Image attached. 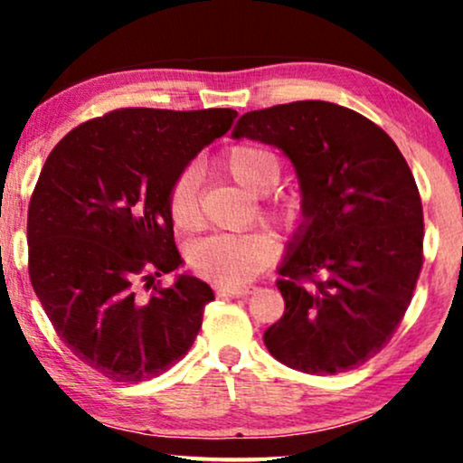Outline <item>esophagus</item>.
<instances>
[{
  "instance_id": "obj_1",
  "label": "esophagus",
  "mask_w": 463,
  "mask_h": 463,
  "mask_svg": "<svg viewBox=\"0 0 463 463\" xmlns=\"http://www.w3.org/2000/svg\"><path fill=\"white\" fill-rule=\"evenodd\" d=\"M220 294L228 296V298H246L252 294V287H222Z\"/></svg>"
}]
</instances>
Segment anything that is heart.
Segmentation results:
<instances>
[{
	"label": "heart",
	"instance_id": "obj_1",
	"mask_svg": "<svg viewBox=\"0 0 463 463\" xmlns=\"http://www.w3.org/2000/svg\"><path fill=\"white\" fill-rule=\"evenodd\" d=\"M231 176L252 194H265L279 183L280 161L272 150L254 143L235 146L226 156ZM169 211L180 228L194 226L198 211V178L194 169H184L169 194ZM296 202L274 206L272 215L280 222H294L298 217ZM279 257V243L265 232L246 235H211L191 243L189 263L204 279L217 285L239 287L257 279Z\"/></svg>",
	"mask_w": 463,
	"mask_h": 463
}]
</instances>
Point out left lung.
Wrapping results in <instances>:
<instances>
[{
	"label": "left lung",
	"instance_id": "1",
	"mask_svg": "<svg viewBox=\"0 0 463 463\" xmlns=\"http://www.w3.org/2000/svg\"><path fill=\"white\" fill-rule=\"evenodd\" d=\"M279 147L296 169L302 220L280 263L285 313L263 335L307 374L359 368L405 316L422 269V202L385 130L333 102L250 110L232 139Z\"/></svg>",
	"mask_w": 463,
	"mask_h": 463
}]
</instances>
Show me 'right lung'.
I'll return each mask as SVG.
<instances>
[{
  "mask_svg": "<svg viewBox=\"0 0 463 463\" xmlns=\"http://www.w3.org/2000/svg\"><path fill=\"white\" fill-rule=\"evenodd\" d=\"M237 110L119 109L80 124L41 169L28 209L30 280L58 337L117 383L187 354L213 289L180 274L169 194ZM141 286L153 287L147 299Z\"/></svg>",
  "mask_w": 463,
  "mask_h": 463,
  "instance_id": "right-lung-1",
  "label": "right lung"
}]
</instances>
